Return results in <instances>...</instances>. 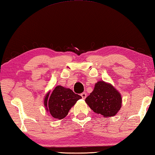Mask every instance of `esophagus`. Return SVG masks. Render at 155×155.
<instances>
[{"label": "esophagus", "instance_id": "esophagus-1", "mask_svg": "<svg viewBox=\"0 0 155 155\" xmlns=\"http://www.w3.org/2000/svg\"><path fill=\"white\" fill-rule=\"evenodd\" d=\"M86 96H87V94H86V92H83V93H81V96L82 97L83 99H85L86 98Z\"/></svg>", "mask_w": 155, "mask_h": 155}]
</instances>
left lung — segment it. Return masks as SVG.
Listing matches in <instances>:
<instances>
[{
  "instance_id": "left-lung-1",
  "label": "left lung",
  "mask_w": 155,
  "mask_h": 155,
  "mask_svg": "<svg viewBox=\"0 0 155 155\" xmlns=\"http://www.w3.org/2000/svg\"><path fill=\"white\" fill-rule=\"evenodd\" d=\"M85 101L94 113L100 114L104 117H110L115 116L120 110L122 98L112 84L98 81Z\"/></svg>"
}]
</instances>
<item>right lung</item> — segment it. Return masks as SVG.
I'll list each match as a JSON object with an SVG mask.
<instances>
[{
  "label": "right lung",
  "instance_id": "1",
  "mask_svg": "<svg viewBox=\"0 0 155 155\" xmlns=\"http://www.w3.org/2000/svg\"><path fill=\"white\" fill-rule=\"evenodd\" d=\"M81 96L63 86L55 87L51 94L48 92L44 99V105L47 112L52 117L59 120L65 118L71 109Z\"/></svg>",
  "mask_w": 155,
  "mask_h": 155
}]
</instances>
